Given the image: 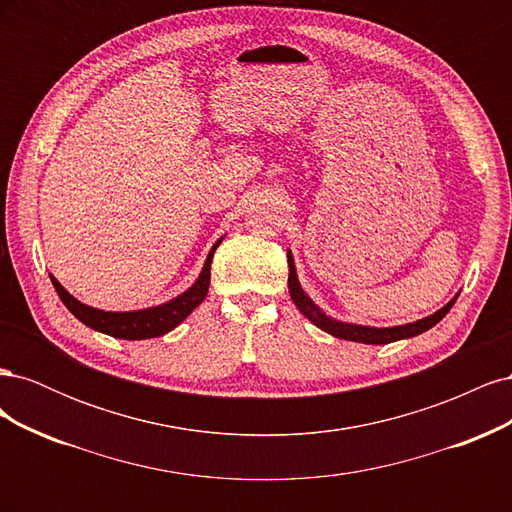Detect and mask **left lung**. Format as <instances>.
<instances>
[{"label":"left lung","instance_id":"8db88e82","mask_svg":"<svg viewBox=\"0 0 512 512\" xmlns=\"http://www.w3.org/2000/svg\"><path fill=\"white\" fill-rule=\"evenodd\" d=\"M288 290H290V297L301 309V314L305 318L312 320L318 329L327 331L339 339H350V342H361V344H391L397 342V339H404V337H414V335H421L427 329H431L433 324H438L448 312H451V307L455 305V299L451 303H446L440 312L431 314L423 320H416L410 324H404V327H391V329H374V327H359V324H346V322H337L333 318H329L327 314H322L320 309L314 305V301L307 297L303 292V288L299 286L297 280V271H294V262L292 256L288 252Z\"/></svg>","mask_w":512,"mask_h":512}]
</instances>
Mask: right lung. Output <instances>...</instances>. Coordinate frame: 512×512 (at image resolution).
<instances>
[{"mask_svg":"<svg viewBox=\"0 0 512 512\" xmlns=\"http://www.w3.org/2000/svg\"><path fill=\"white\" fill-rule=\"evenodd\" d=\"M218 241L213 245V250L207 256V262L203 267V273H200L198 282L179 294L177 299L168 301L164 305L151 307V309H141V312H102V309H94L89 305H83L81 301H76L66 288L61 286L55 277L51 275V282L59 294V299L64 301V305L70 309V312L79 318L87 327L94 331L106 333L111 337L119 339H149V337H160L168 331H173L179 322H183L192 314V309L198 307L205 301L207 292H209V282H211V260L213 252L218 250Z\"/></svg>","mask_w":512,"mask_h":512,"instance_id":"right-lung-1","label":"right lung"}]
</instances>
